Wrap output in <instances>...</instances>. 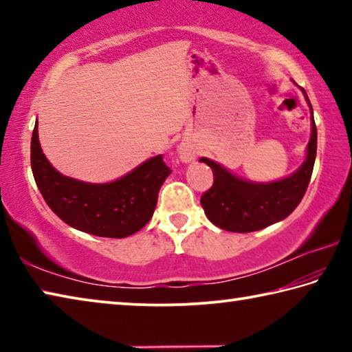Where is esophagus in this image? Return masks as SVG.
<instances>
[{
	"mask_svg": "<svg viewBox=\"0 0 352 352\" xmlns=\"http://www.w3.org/2000/svg\"><path fill=\"white\" fill-rule=\"evenodd\" d=\"M180 160L183 163H190V162H194V158H195V153H194V151L192 148H190L188 144H182L180 146Z\"/></svg>",
	"mask_w": 352,
	"mask_h": 352,
	"instance_id": "esophagus-1",
	"label": "esophagus"
}]
</instances>
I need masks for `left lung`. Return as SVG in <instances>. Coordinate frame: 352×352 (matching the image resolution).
Here are the masks:
<instances>
[{
  "label": "left lung",
  "instance_id": "8db88e82",
  "mask_svg": "<svg viewBox=\"0 0 352 352\" xmlns=\"http://www.w3.org/2000/svg\"><path fill=\"white\" fill-rule=\"evenodd\" d=\"M300 90L311 109V140L306 147V160L294 174L275 182L259 183L237 177L210 158H200L201 163L210 166L214 174L212 186L201 195L200 204L206 217L219 228L233 233L258 231L281 222L300 205L311 182L317 157V127L314 121V110L306 91L301 87Z\"/></svg>",
  "mask_w": 352,
  "mask_h": 352
}]
</instances>
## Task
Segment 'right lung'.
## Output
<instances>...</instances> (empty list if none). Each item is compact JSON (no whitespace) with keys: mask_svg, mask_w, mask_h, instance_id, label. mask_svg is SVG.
I'll use <instances>...</instances> for the list:
<instances>
[{"mask_svg":"<svg viewBox=\"0 0 352 352\" xmlns=\"http://www.w3.org/2000/svg\"><path fill=\"white\" fill-rule=\"evenodd\" d=\"M31 168L47 206L65 223L83 233L116 239L136 233L151 220L160 188L170 174L163 155H157L109 183L76 180L47 162L37 124L31 140Z\"/></svg>","mask_w":352,"mask_h":352,"instance_id":"right-lung-1","label":"right lung"}]
</instances>
